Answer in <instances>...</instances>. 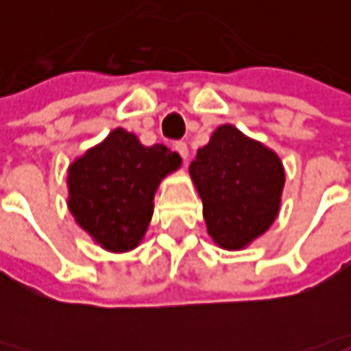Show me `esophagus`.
Segmentation results:
<instances>
[{
	"instance_id": "1",
	"label": "esophagus",
	"mask_w": 351,
	"mask_h": 351,
	"mask_svg": "<svg viewBox=\"0 0 351 351\" xmlns=\"http://www.w3.org/2000/svg\"><path fill=\"white\" fill-rule=\"evenodd\" d=\"M175 150L182 156L184 160H188V154L190 152H188V145H186V143H182V141L175 143Z\"/></svg>"
}]
</instances>
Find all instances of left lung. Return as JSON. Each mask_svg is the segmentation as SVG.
Listing matches in <instances>:
<instances>
[{"label":"left lung","mask_w":351,"mask_h":351,"mask_svg":"<svg viewBox=\"0 0 351 351\" xmlns=\"http://www.w3.org/2000/svg\"><path fill=\"white\" fill-rule=\"evenodd\" d=\"M206 233L223 250H244L278 218L286 171L280 156L221 123L190 163Z\"/></svg>","instance_id":"8db88e82"}]
</instances>
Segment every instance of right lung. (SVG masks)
<instances>
[{"label": "right lung", "instance_id": "obj_1", "mask_svg": "<svg viewBox=\"0 0 351 351\" xmlns=\"http://www.w3.org/2000/svg\"><path fill=\"white\" fill-rule=\"evenodd\" d=\"M182 158L165 145L145 146L116 128L67 167V208L103 250L131 252L143 243L154 214V195Z\"/></svg>", "mask_w": 351, "mask_h": 351}]
</instances>
